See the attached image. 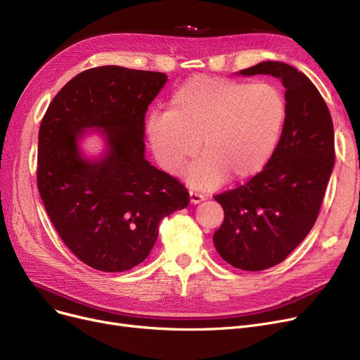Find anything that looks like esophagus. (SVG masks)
<instances>
[{
    "mask_svg": "<svg viewBox=\"0 0 360 360\" xmlns=\"http://www.w3.org/2000/svg\"><path fill=\"white\" fill-rule=\"evenodd\" d=\"M205 200V197L204 195H201V194H198V193H190V202L191 204H198V202H201V201H204Z\"/></svg>",
    "mask_w": 360,
    "mask_h": 360,
    "instance_id": "obj_1",
    "label": "esophagus"
}]
</instances>
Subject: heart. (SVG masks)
<instances>
[{
    "label": "heart",
    "mask_w": 360,
    "mask_h": 360,
    "mask_svg": "<svg viewBox=\"0 0 360 360\" xmlns=\"http://www.w3.org/2000/svg\"><path fill=\"white\" fill-rule=\"evenodd\" d=\"M286 101L273 84H248L197 75L178 87L166 113H151L146 134L158 163L178 174L186 170L194 190L210 191L224 181L243 182L270 162L286 121Z\"/></svg>",
    "instance_id": "obj_1"
}]
</instances>
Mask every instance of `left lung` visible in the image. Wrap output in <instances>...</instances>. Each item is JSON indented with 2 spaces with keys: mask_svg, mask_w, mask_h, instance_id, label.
Segmentation results:
<instances>
[{
  "mask_svg": "<svg viewBox=\"0 0 360 360\" xmlns=\"http://www.w3.org/2000/svg\"><path fill=\"white\" fill-rule=\"evenodd\" d=\"M235 74L273 75L286 89V121L270 162L214 197L224 212L217 252L235 269L259 271L285 259L315 224L334 167V128L318 89L295 67L264 61Z\"/></svg>",
  "mask_w": 360,
  "mask_h": 360,
  "instance_id": "8db88e82",
  "label": "left lung"
}]
</instances>
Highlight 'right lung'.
I'll list each match as a JSON object with an SVG mask.
<instances>
[{
    "mask_svg": "<svg viewBox=\"0 0 360 360\" xmlns=\"http://www.w3.org/2000/svg\"><path fill=\"white\" fill-rule=\"evenodd\" d=\"M167 82L155 71L90 68L51 102L39 129L37 188L56 232L87 266L131 270L150 254L163 217L188 205L185 186L144 158V117ZM104 140L89 157L82 140Z\"/></svg>",
    "mask_w": 360,
    "mask_h": 360,
    "instance_id": "1",
    "label": "right lung"
}]
</instances>
